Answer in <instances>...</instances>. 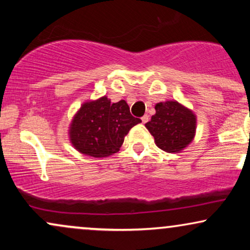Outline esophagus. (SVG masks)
<instances>
[{
	"instance_id": "1",
	"label": "esophagus",
	"mask_w": 250,
	"mask_h": 250,
	"mask_svg": "<svg viewBox=\"0 0 250 250\" xmlns=\"http://www.w3.org/2000/svg\"><path fill=\"white\" fill-rule=\"evenodd\" d=\"M141 120H142V123H147L149 121V116L148 115H143L141 117Z\"/></svg>"
}]
</instances>
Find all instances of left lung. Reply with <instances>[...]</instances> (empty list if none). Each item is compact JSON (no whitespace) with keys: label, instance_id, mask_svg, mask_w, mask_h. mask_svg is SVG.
Masks as SVG:
<instances>
[{"label":"left lung","instance_id":"obj_1","mask_svg":"<svg viewBox=\"0 0 250 250\" xmlns=\"http://www.w3.org/2000/svg\"><path fill=\"white\" fill-rule=\"evenodd\" d=\"M155 110V115L146 123L155 145L167 153H180L194 140L196 116L177 101L157 103Z\"/></svg>","mask_w":250,"mask_h":250}]
</instances>
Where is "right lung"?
<instances>
[{
	"instance_id": "add662e5",
	"label": "right lung",
	"mask_w": 250,
	"mask_h": 250,
	"mask_svg": "<svg viewBox=\"0 0 250 250\" xmlns=\"http://www.w3.org/2000/svg\"><path fill=\"white\" fill-rule=\"evenodd\" d=\"M140 122L125 100L111 103L103 96L81 105L70 123L69 139L81 154L107 157L120 150L125 135Z\"/></svg>"
}]
</instances>
